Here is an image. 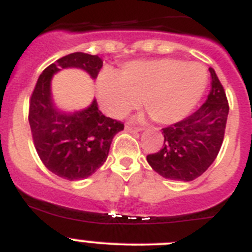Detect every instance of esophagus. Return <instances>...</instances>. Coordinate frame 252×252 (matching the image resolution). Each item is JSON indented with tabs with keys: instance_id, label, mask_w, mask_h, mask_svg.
<instances>
[{
	"instance_id": "34e87169",
	"label": "esophagus",
	"mask_w": 252,
	"mask_h": 252,
	"mask_svg": "<svg viewBox=\"0 0 252 252\" xmlns=\"http://www.w3.org/2000/svg\"><path fill=\"white\" fill-rule=\"evenodd\" d=\"M125 128L127 131H131V132H139V131H142V127H136V126H131V125H126Z\"/></svg>"
}]
</instances>
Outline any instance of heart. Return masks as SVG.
Segmentation results:
<instances>
[{
  "label": "heart",
  "instance_id": "b5f03b06",
  "mask_svg": "<svg viewBox=\"0 0 252 252\" xmlns=\"http://www.w3.org/2000/svg\"><path fill=\"white\" fill-rule=\"evenodd\" d=\"M208 73L197 62L173 58L136 60L120 73L104 70L98 78L102 107L112 117H122L144 104L154 121L170 125L183 120L203 97Z\"/></svg>",
  "mask_w": 252,
  "mask_h": 252
}]
</instances>
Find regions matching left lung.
<instances>
[{"label":"left lung","mask_w":252,"mask_h":252,"mask_svg":"<svg viewBox=\"0 0 252 252\" xmlns=\"http://www.w3.org/2000/svg\"><path fill=\"white\" fill-rule=\"evenodd\" d=\"M212 82L206 102L194 113L162 128L164 142L146 160L166 179L190 182L201 177L217 158L228 116V101L217 74L209 68Z\"/></svg>","instance_id":"1"}]
</instances>
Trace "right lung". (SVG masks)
Returning <instances> with one entry per match:
<instances>
[{"instance_id": "obj_1", "label": "right lung", "mask_w": 252, "mask_h": 252, "mask_svg": "<svg viewBox=\"0 0 252 252\" xmlns=\"http://www.w3.org/2000/svg\"><path fill=\"white\" fill-rule=\"evenodd\" d=\"M102 65L98 55L79 51L65 55L44 69L31 94L29 124L37 155L51 173L64 179H84L101 168L124 124L106 117L95 99L86 110L59 111L51 99V78L60 69L78 68L95 79Z\"/></svg>"}]
</instances>
